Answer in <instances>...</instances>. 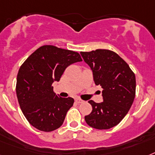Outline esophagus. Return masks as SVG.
<instances>
[{
    "mask_svg": "<svg viewBox=\"0 0 155 155\" xmlns=\"http://www.w3.org/2000/svg\"><path fill=\"white\" fill-rule=\"evenodd\" d=\"M75 102H77L78 104H80V103H83V102H84V101L81 99H80V98H76V99H75Z\"/></svg>",
    "mask_w": 155,
    "mask_h": 155,
    "instance_id": "esophagus-1",
    "label": "esophagus"
}]
</instances>
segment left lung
Wrapping results in <instances>:
<instances>
[{
    "label": "left lung",
    "instance_id": "left-lung-1",
    "mask_svg": "<svg viewBox=\"0 0 155 155\" xmlns=\"http://www.w3.org/2000/svg\"><path fill=\"white\" fill-rule=\"evenodd\" d=\"M84 61L93 71L96 85L102 88L103 102L90 100L92 112L85 116L89 126L110 129L117 125L128 114L136 96V76L117 53L109 49L81 52Z\"/></svg>",
    "mask_w": 155,
    "mask_h": 155
}]
</instances>
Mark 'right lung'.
Wrapping results in <instances>:
<instances>
[{"label":"right lung","mask_w":155,"mask_h":155,"mask_svg":"<svg viewBox=\"0 0 155 155\" xmlns=\"http://www.w3.org/2000/svg\"><path fill=\"white\" fill-rule=\"evenodd\" d=\"M79 61L82 58L77 52L46 45L36 49L20 66L16 95L23 115L33 127L48 132L62 125L74 99L59 97L52 84L59 81L68 66Z\"/></svg>","instance_id":"right-lung-1"}]
</instances>
